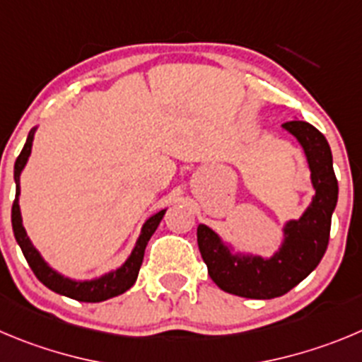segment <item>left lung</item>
<instances>
[{
    "mask_svg": "<svg viewBox=\"0 0 362 362\" xmlns=\"http://www.w3.org/2000/svg\"><path fill=\"white\" fill-rule=\"evenodd\" d=\"M282 128L305 153L314 194L298 219L284 223L279 250L272 257L241 252L223 241L211 227L198 225V248L209 275L219 289L230 295L255 300L286 295L320 264L329 245L330 221L337 204L332 151L325 135L305 121H289Z\"/></svg>",
    "mask_w": 362,
    "mask_h": 362,
    "instance_id": "1",
    "label": "left lung"
}]
</instances>
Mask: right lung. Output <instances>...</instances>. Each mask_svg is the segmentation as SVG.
I'll use <instances>...</instances> for the list:
<instances>
[{"mask_svg": "<svg viewBox=\"0 0 362 362\" xmlns=\"http://www.w3.org/2000/svg\"><path fill=\"white\" fill-rule=\"evenodd\" d=\"M35 128H32L26 137L25 148L19 153L16 165H13V180H16V200L12 205V228L13 235H16V241L21 246L23 255L28 261L30 268L35 273L37 279L49 288L52 291L59 293V295L67 296V298L78 300V302H103V300L114 298L117 295H123L124 291L132 288L139 275L141 264H143L144 259V250H146L148 241L153 235V232L157 230L158 223L164 218L165 209L155 212L153 216L146 219L141 227V234L135 241V246L132 248L130 255L127 257V261L116 269H110V272L103 273L101 276L90 280H74L69 276L62 275L57 269H53L48 262L44 261L42 255H40L39 250L33 246V243L30 241L28 234H26L25 227H23V218H21V207H19V194H21V173L25 170L26 162H28L30 153H32V144H33V135H35Z\"/></svg>", "mask_w": 362, "mask_h": 362, "instance_id": "add662e5", "label": "right lung"}]
</instances>
